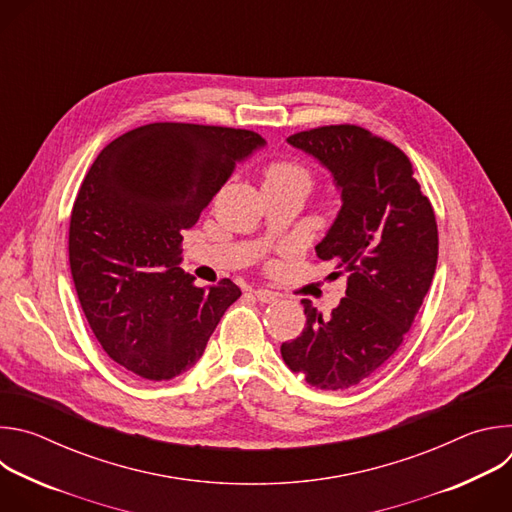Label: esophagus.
Segmentation results:
<instances>
[{
	"instance_id": "1",
	"label": "esophagus",
	"mask_w": 512,
	"mask_h": 512,
	"mask_svg": "<svg viewBox=\"0 0 512 512\" xmlns=\"http://www.w3.org/2000/svg\"><path fill=\"white\" fill-rule=\"evenodd\" d=\"M253 296L259 302H263V304H271V302H275L279 298V294H275V291H271V289H255Z\"/></svg>"
}]
</instances>
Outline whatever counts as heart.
Masks as SVG:
<instances>
[{
  "instance_id": "heart-1",
  "label": "heart",
  "mask_w": 512,
  "mask_h": 512,
  "mask_svg": "<svg viewBox=\"0 0 512 512\" xmlns=\"http://www.w3.org/2000/svg\"><path fill=\"white\" fill-rule=\"evenodd\" d=\"M265 184H302L310 188L312 174L306 166L294 160H277L265 168Z\"/></svg>"
}]
</instances>
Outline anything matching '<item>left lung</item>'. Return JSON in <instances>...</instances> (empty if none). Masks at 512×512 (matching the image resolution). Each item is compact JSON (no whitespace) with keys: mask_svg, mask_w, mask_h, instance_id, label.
Here are the masks:
<instances>
[{"mask_svg":"<svg viewBox=\"0 0 512 512\" xmlns=\"http://www.w3.org/2000/svg\"><path fill=\"white\" fill-rule=\"evenodd\" d=\"M287 141L318 158L342 190L316 253L348 285L328 318L302 302L306 326L281 356L312 387L340 391L375 375L403 344L437 265L435 212L405 152L360 125H322Z\"/></svg>","mask_w":512,"mask_h":512,"instance_id":"1","label":"left lung"}]
</instances>
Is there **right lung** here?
Returning <instances> with one entry per match:
<instances>
[{
  "label": "right lung",
  "mask_w": 512,
  "mask_h": 512,
  "mask_svg": "<svg viewBox=\"0 0 512 512\" xmlns=\"http://www.w3.org/2000/svg\"><path fill=\"white\" fill-rule=\"evenodd\" d=\"M263 143L249 129L160 121L113 139L87 172L70 214V273L93 334L133 375L188 371L241 298L231 279L194 285L178 267L182 233Z\"/></svg>",
  "instance_id": "obj_1"
}]
</instances>
